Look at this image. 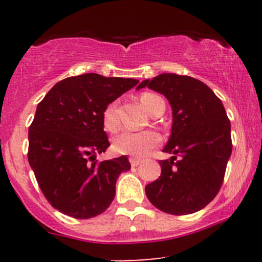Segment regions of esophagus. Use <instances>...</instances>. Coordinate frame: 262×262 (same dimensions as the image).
<instances>
[{"mask_svg":"<svg viewBox=\"0 0 262 262\" xmlns=\"http://www.w3.org/2000/svg\"><path fill=\"white\" fill-rule=\"evenodd\" d=\"M129 161H130V165H132V166H133V167H135V166H138V165H139L140 164V159H135V158H130V159H129Z\"/></svg>","mask_w":262,"mask_h":262,"instance_id":"1","label":"esophagus"}]
</instances>
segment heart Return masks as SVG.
<instances>
[{"label":"heart","mask_w":262,"mask_h":262,"mask_svg":"<svg viewBox=\"0 0 262 262\" xmlns=\"http://www.w3.org/2000/svg\"><path fill=\"white\" fill-rule=\"evenodd\" d=\"M141 103L148 112L154 114L158 102L162 101L161 97L154 93L145 92L140 97ZM103 125L107 130L113 132L118 127V116H117V103L111 102L104 108L103 114ZM160 143V137L155 132H128L123 130L121 133L114 135L112 139V148L117 154L129 155V156H143L149 152L152 148H155Z\"/></svg>","instance_id":"1"}]
</instances>
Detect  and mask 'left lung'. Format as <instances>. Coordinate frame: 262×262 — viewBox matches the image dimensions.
<instances>
[{
	"instance_id": "obj_1",
	"label": "left lung",
	"mask_w": 262,
	"mask_h": 262,
	"mask_svg": "<svg viewBox=\"0 0 262 262\" xmlns=\"http://www.w3.org/2000/svg\"><path fill=\"white\" fill-rule=\"evenodd\" d=\"M144 87L164 95L172 110L171 135L162 149L172 156L160 161L161 176L146 185V197L169 214L198 212L217 196L231 155L223 103L206 83L189 76L160 74L137 90Z\"/></svg>"
}]
</instances>
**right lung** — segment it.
I'll list each match as a JSON object with an SVG mask.
<instances>
[{
  "instance_id": "right-lung-1",
  "label": "right lung",
  "mask_w": 262,
  "mask_h": 262,
  "mask_svg": "<svg viewBox=\"0 0 262 262\" xmlns=\"http://www.w3.org/2000/svg\"><path fill=\"white\" fill-rule=\"evenodd\" d=\"M139 82L83 74L59 81L38 104L29 127L28 161L55 209L77 219L96 217L116 196V182L130 169L125 155L97 162L110 146L104 108Z\"/></svg>"
}]
</instances>
